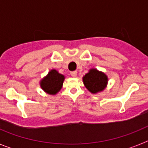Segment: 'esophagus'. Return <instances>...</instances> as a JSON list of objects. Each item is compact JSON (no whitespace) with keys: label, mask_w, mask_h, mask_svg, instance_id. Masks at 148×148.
<instances>
[{"label":"esophagus","mask_w":148,"mask_h":148,"mask_svg":"<svg viewBox=\"0 0 148 148\" xmlns=\"http://www.w3.org/2000/svg\"><path fill=\"white\" fill-rule=\"evenodd\" d=\"M70 74H71V75L73 77H76L77 76V71H72L71 73H70Z\"/></svg>","instance_id":"1"}]
</instances>
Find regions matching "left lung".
I'll return each mask as SVG.
<instances>
[{"instance_id": "left-lung-1", "label": "left lung", "mask_w": 148, "mask_h": 148, "mask_svg": "<svg viewBox=\"0 0 148 148\" xmlns=\"http://www.w3.org/2000/svg\"><path fill=\"white\" fill-rule=\"evenodd\" d=\"M86 88L91 93L96 94L102 92L108 84V77L105 73L95 68H91L82 78Z\"/></svg>"}]
</instances>
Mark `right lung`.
<instances>
[{"label": "right lung", "mask_w": 148, "mask_h": 148, "mask_svg": "<svg viewBox=\"0 0 148 148\" xmlns=\"http://www.w3.org/2000/svg\"><path fill=\"white\" fill-rule=\"evenodd\" d=\"M65 76L55 69L49 71L48 74L40 81V88L49 95H55L62 88Z\"/></svg>", "instance_id": "1"}]
</instances>
